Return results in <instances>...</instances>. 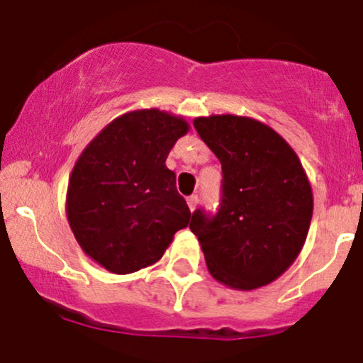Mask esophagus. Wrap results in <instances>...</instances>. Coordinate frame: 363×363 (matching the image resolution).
<instances>
[{"label":"esophagus","mask_w":363,"mask_h":363,"mask_svg":"<svg viewBox=\"0 0 363 363\" xmlns=\"http://www.w3.org/2000/svg\"><path fill=\"white\" fill-rule=\"evenodd\" d=\"M186 202H188V207H189V211H195L196 208V205H199V196L196 195H191V196H188V199H186Z\"/></svg>","instance_id":"obj_1"}]
</instances>
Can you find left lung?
<instances>
[{"mask_svg": "<svg viewBox=\"0 0 363 363\" xmlns=\"http://www.w3.org/2000/svg\"><path fill=\"white\" fill-rule=\"evenodd\" d=\"M193 124L223 170L218 214L199 208L189 223L208 272L233 290L267 286L307 239L313 189L306 170L290 144L252 117L223 113Z\"/></svg>", "mask_w": 363, "mask_h": 363, "instance_id": "8db88e82", "label": "left lung"}]
</instances>
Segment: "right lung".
I'll use <instances>...</instances> for the list:
<instances>
[{"label":"right lung","instance_id":"obj_1","mask_svg":"<svg viewBox=\"0 0 363 363\" xmlns=\"http://www.w3.org/2000/svg\"><path fill=\"white\" fill-rule=\"evenodd\" d=\"M189 131L184 117L142 108L116 117L80 152L69 175L67 218L77 242L112 274L152 265L191 212L164 161Z\"/></svg>","mask_w":363,"mask_h":363}]
</instances>
